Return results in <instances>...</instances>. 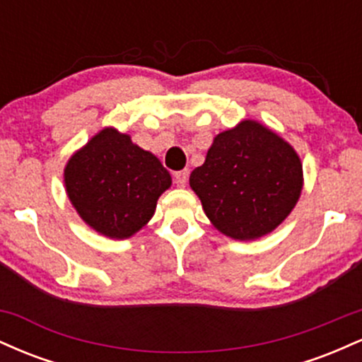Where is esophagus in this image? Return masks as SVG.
<instances>
[{"label":"esophagus","instance_id":"34e87169","mask_svg":"<svg viewBox=\"0 0 362 362\" xmlns=\"http://www.w3.org/2000/svg\"><path fill=\"white\" fill-rule=\"evenodd\" d=\"M187 180H189V170H182V172L175 173V184L178 187H185Z\"/></svg>","mask_w":362,"mask_h":362}]
</instances>
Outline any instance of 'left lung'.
Instances as JSON below:
<instances>
[{
  "label": "left lung",
  "instance_id": "8db88e82",
  "mask_svg": "<svg viewBox=\"0 0 362 362\" xmlns=\"http://www.w3.org/2000/svg\"><path fill=\"white\" fill-rule=\"evenodd\" d=\"M189 182L216 230L245 242L288 218L301 195L303 165L281 136L247 119L216 136Z\"/></svg>",
  "mask_w": 362,
  "mask_h": 362
}]
</instances>
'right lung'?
I'll list each match as a JSON object with an SVG mask.
<instances>
[{"instance_id":"add662e5","label":"right lung","mask_w":362,"mask_h":362,"mask_svg":"<svg viewBox=\"0 0 362 362\" xmlns=\"http://www.w3.org/2000/svg\"><path fill=\"white\" fill-rule=\"evenodd\" d=\"M64 185L83 221L100 235L124 240L153 218L172 177L131 136L105 127L69 158Z\"/></svg>"}]
</instances>
